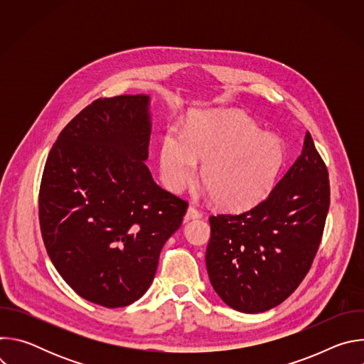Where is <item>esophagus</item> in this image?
Listing matches in <instances>:
<instances>
[{
	"instance_id": "34e87169",
	"label": "esophagus",
	"mask_w": 364,
	"mask_h": 364,
	"mask_svg": "<svg viewBox=\"0 0 364 364\" xmlns=\"http://www.w3.org/2000/svg\"><path fill=\"white\" fill-rule=\"evenodd\" d=\"M201 218V213L196 209V207L190 205L187 212H186V216H184V222H188V220H194V219H200Z\"/></svg>"
}]
</instances>
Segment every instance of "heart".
I'll return each instance as SVG.
<instances>
[{
  "mask_svg": "<svg viewBox=\"0 0 364 364\" xmlns=\"http://www.w3.org/2000/svg\"><path fill=\"white\" fill-rule=\"evenodd\" d=\"M287 160L284 142L242 114H201L187 132L170 128L161 142L160 176L180 193L204 163L201 181L220 209L247 210L274 188Z\"/></svg>",
  "mask_w": 364,
  "mask_h": 364,
  "instance_id": "obj_1",
  "label": "heart"
}]
</instances>
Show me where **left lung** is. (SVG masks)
Wrapping results in <instances>:
<instances>
[{
	"instance_id": "8db88e82",
	"label": "left lung",
	"mask_w": 364,
	"mask_h": 364,
	"mask_svg": "<svg viewBox=\"0 0 364 364\" xmlns=\"http://www.w3.org/2000/svg\"><path fill=\"white\" fill-rule=\"evenodd\" d=\"M328 207V171L306 132L301 155L264 201L210 216L205 267L222 301L246 314L284 302L314 261Z\"/></svg>"
}]
</instances>
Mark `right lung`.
Returning a JSON list of instances; mask_svg holds the SVG:
<instances>
[{
	"label": "right lung",
	"mask_w": 364,
	"mask_h": 364,
	"mask_svg": "<svg viewBox=\"0 0 364 364\" xmlns=\"http://www.w3.org/2000/svg\"><path fill=\"white\" fill-rule=\"evenodd\" d=\"M148 95L96 99L60 132L38 194L46 250L82 298L127 306L149 288L187 201L152 180Z\"/></svg>",
	"instance_id": "obj_1"
}]
</instances>
